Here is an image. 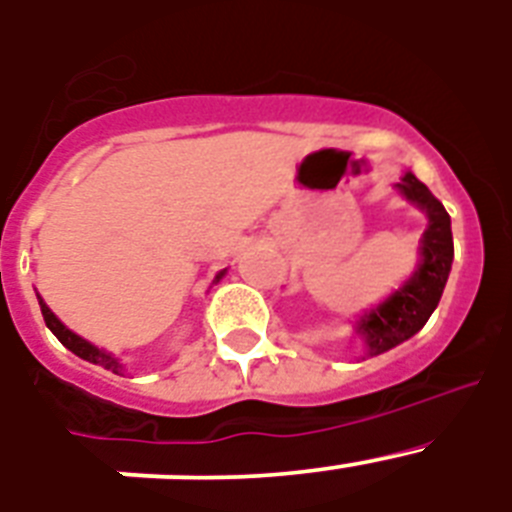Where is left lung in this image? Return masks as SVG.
Listing matches in <instances>:
<instances>
[{
    "label": "left lung",
    "mask_w": 512,
    "mask_h": 512,
    "mask_svg": "<svg viewBox=\"0 0 512 512\" xmlns=\"http://www.w3.org/2000/svg\"><path fill=\"white\" fill-rule=\"evenodd\" d=\"M405 200L418 205L428 217V228L420 238V264L413 277L390 295L382 305L372 307L356 320V336L364 343L366 356H379L390 348L408 341L428 323L449 279L454 261V238H451V217L441 202L431 194L415 174H405L397 182Z\"/></svg>",
    "instance_id": "8db88e82"
}]
</instances>
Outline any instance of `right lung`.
<instances>
[{
  "label": "right lung",
  "instance_id": "right-lung-1",
  "mask_svg": "<svg viewBox=\"0 0 512 512\" xmlns=\"http://www.w3.org/2000/svg\"><path fill=\"white\" fill-rule=\"evenodd\" d=\"M223 274H225V271H220V274H217V277H215V282H220V279H223ZM38 302H40V312H43L45 325L51 328V333L58 338V341L63 343V346L69 348L71 354H76V356H79V359L89 361V364L104 366V369H107V372H112V374H122V364L115 359V356L107 354V351H102V348L92 346V343H89V341H84V338H81V336H76L74 330L66 328V325H63L61 320H58L56 315H53L51 307L45 305L43 297H40V295H38Z\"/></svg>",
  "mask_w": 512,
  "mask_h": 512
}]
</instances>
